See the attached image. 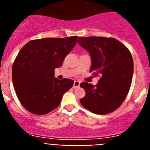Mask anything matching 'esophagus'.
Returning <instances> with one entry per match:
<instances>
[{"instance_id": "1", "label": "esophagus", "mask_w": 150, "mask_h": 150, "mask_svg": "<svg viewBox=\"0 0 150 150\" xmlns=\"http://www.w3.org/2000/svg\"><path fill=\"white\" fill-rule=\"evenodd\" d=\"M79 84H80V83H79V81H74V86H73V88H79Z\"/></svg>"}]
</instances>
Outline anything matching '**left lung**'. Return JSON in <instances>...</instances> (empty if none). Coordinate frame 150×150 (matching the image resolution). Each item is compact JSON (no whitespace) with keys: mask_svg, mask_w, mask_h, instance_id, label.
<instances>
[{"mask_svg":"<svg viewBox=\"0 0 150 150\" xmlns=\"http://www.w3.org/2000/svg\"><path fill=\"white\" fill-rule=\"evenodd\" d=\"M77 43L89 52L90 71L100 79L94 86L80 83L86 95L82 105L96 114H107L120 107L132 84L134 63L129 50L115 38L104 37L78 38Z\"/></svg>","mask_w":150,"mask_h":150,"instance_id":"left-lung-1","label":"left lung"}]
</instances>
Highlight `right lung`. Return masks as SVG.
<instances>
[{"instance_id": "add662e5", "label": "right lung", "mask_w": 150, "mask_h": 150, "mask_svg": "<svg viewBox=\"0 0 150 150\" xmlns=\"http://www.w3.org/2000/svg\"><path fill=\"white\" fill-rule=\"evenodd\" d=\"M76 40L77 36L43 38L29 41L21 49L13 63L12 78L18 100L28 111L47 114L73 86L72 79L60 80L54 76L55 69L62 65Z\"/></svg>"}]
</instances>
